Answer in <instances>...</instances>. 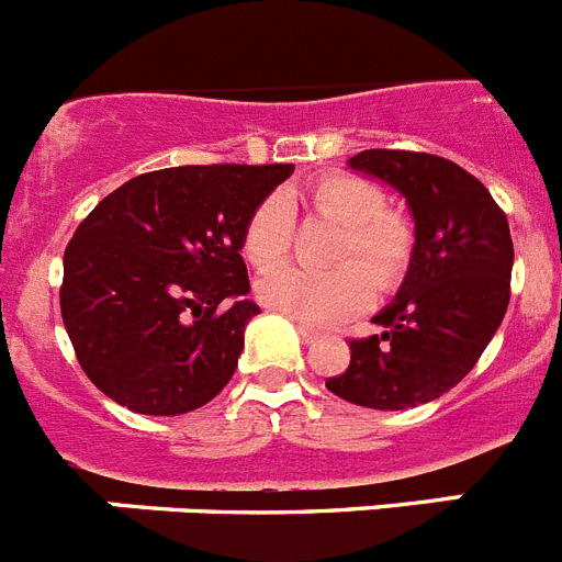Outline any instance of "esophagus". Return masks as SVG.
<instances>
[{"label": "esophagus", "mask_w": 562, "mask_h": 562, "mask_svg": "<svg viewBox=\"0 0 562 562\" xmlns=\"http://www.w3.org/2000/svg\"><path fill=\"white\" fill-rule=\"evenodd\" d=\"M295 326H297V335L304 337L306 342H315L317 337H321V331H315L312 329V326H306V324H301V321H295Z\"/></svg>", "instance_id": "34e87169"}]
</instances>
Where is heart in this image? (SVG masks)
<instances>
[{"mask_svg": "<svg viewBox=\"0 0 562 562\" xmlns=\"http://www.w3.org/2000/svg\"><path fill=\"white\" fill-rule=\"evenodd\" d=\"M301 202L312 216L340 225L329 272L281 267L258 281V297L270 310L310 326H335L360 315L374 284L394 292L405 284L416 256L414 222L385 207V191L369 177L329 171L306 182ZM295 241V216L281 193L252 207L241 233V252L258 270L281 265Z\"/></svg>", "mask_w": 562, "mask_h": 562, "instance_id": "1", "label": "heart"}]
</instances>
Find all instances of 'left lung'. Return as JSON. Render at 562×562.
Instances as JSON below:
<instances>
[{
  "label": "left lung",
  "mask_w": 562,
  "mask_h": 562,
  "mask_svg": "<svg viewBox=\"0 0 562 562\" xmlns=\"http://www.w3.org/2000/svg\"><path fill=\"white\" fill-rule=\"evenodd\" d=\"M355 171L389 182L416 222V256L396 297L351 340L349 369L326 389L362 408L405 411L459 385L509 306L513 236L498 202L473 173L425 151L369 148Z\"/></svg>",
  "instance_id": "obj_1"
}]
</instances>
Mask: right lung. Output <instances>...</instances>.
Segmentation results:
<instances>
[{"mask_svg":"<svg viewBox=\"0 0 562 562\" xmlns=\"http://www.w3.org/2000/svg\"><path fill=\"white\" fill-rule=\"evenodd\" d=\"M295 166H180L123 182L64 250L61 317L83 374L134 414L220 394L258 306L241 233Z\"/></svg>","mask_w":562,"mask_h":562,"instance_id":"obj_1","label":"right lung"}]
</instances>
